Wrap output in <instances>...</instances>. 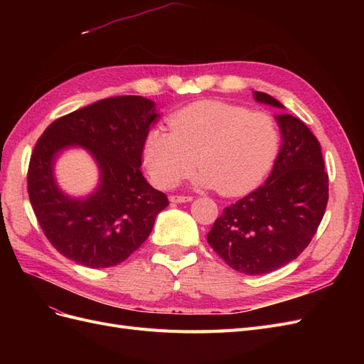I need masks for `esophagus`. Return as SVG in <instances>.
Returning <instances> with one entry per match:
<instances>
[{
    "label": "esophagus",
    "instance_id": "esophagus-1",
    "mask_svg": "<svg viewBox=\"0 0 364 364\" xmlns=\"http://www.w3.org/2000/svg\"><path fill=\"white\" fill-rule=\"evenodd\" d=\"M191 200H193V196L174 194L170 197V202H173V203H185V202H191Z\"/></svg>",
    "mask_w": 364,
    "mask_h": 364
}]
</instances>
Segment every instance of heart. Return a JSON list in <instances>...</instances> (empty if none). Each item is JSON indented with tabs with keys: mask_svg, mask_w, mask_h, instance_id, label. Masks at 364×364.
Masks as SVG:
<instances>
[{
	"mask_svg": "<svg viewBox=\"0 0 364 364\" xmlns=\"http://www.w3.org/2000/svg\"><path fill=\"white\" fill-rule=\"evenodd\" d=\"M171 132L153 127L142 147L151 182L173 188L196 167L197 185L228 197L249 193L272 170L281 149L278 121L240 105L205 100L168 117Z\"/></svg>",
	"mask_w": 364,
	"mask_h": 364,
	"instance_id": "heart-1",
	"label": "heart"
}]
</instances>
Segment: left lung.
I'll use <instances>...</instances> for the list:
<instances>
[{
	"mask_svg": "<svg viewBox=\"0 0 364 364\" xmlns=\"http://www.w3.org/2000/svg\"><path fill=\"white\" fill-rule=\"evenodd\" d=\"M261 103L284 107L266 92ZM282 146L266 183L223 209L206 240L229 267L264 274L296 259L310 245L328 203L321 142L299 118L277 117Z\"/></svg>",
	"mask_w": 364,
	"mask_h": 364,
	"instance_id": "left-lung-1",
	"label": "left lung"
}]
</instances>
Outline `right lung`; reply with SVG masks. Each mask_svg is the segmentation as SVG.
Here are the masks:
<instances>
[{
  "instance_id": "right-lung-1",
  "label": "right lung",
  "mask_w": 364,
  "mask_h": 364,
  "mask_svg": "<svg viewBox=\"0 0 364 364\" xmlns=\"http://www.w3.org/2000/svg\"><path fill=\"white\" fill-rule=\"evenodd\" d=\"M156 118L149 98L121 95L63 115L43 130L30 156L27 188L42 232L63 257L91 269L112 267L149 238L170 203L139 170ZM70 145L90 149L101 167V185L86 200H71L53 182V159Z\"/></svg>"
}]
</instances>
